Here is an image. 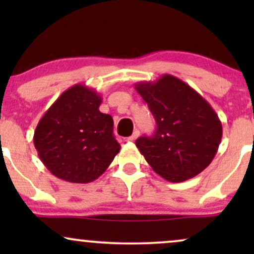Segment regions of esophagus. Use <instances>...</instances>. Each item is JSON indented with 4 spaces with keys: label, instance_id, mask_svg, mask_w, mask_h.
I'll return each mask as SVG.
<instances>
[{
    "label": "esophagus",
    "instance_id": "1",
    "mask_svg": "<svg viewBox=\"0 0 254 254\" xmlns=\"http://www.w3.org/2000/svg\"><path fill=\"white\" fill-rule=\"evenodd\" d=\"M138 136H139V131H138V130H135V131H133V132H132V135H131L130 137H127V141L133 142Z\"/></svg>",
    "mask_w": 254,
    "mask_h": 254
}]
</instances>
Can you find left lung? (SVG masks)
Segmentation results:
<instances>
[{
    "label": "left lung",
    "mask_w": 254,
    "mask_h": 254,
    "mask_svg": "<svg viewBox=\"0 0 254 254\" xmlns=\"http://www.w3.org/2000/svg\"><path fill=\"white\" fill-rule=\"evenodd\" d=\"M135 88L156 122L153 136L136 139L153 171L168 182L180 183L205 170L222 138V124L208 101L168 74L155 82L136 83Z\"/></svg>",
    "instance_id": "obj_1"
}]
</instances>
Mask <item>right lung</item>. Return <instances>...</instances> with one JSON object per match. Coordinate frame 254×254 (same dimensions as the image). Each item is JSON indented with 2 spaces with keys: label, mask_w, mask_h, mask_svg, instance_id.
Returning a JSON list of instances; mask_svg holds the SVG:
<instances>
[{
  "label": "right lung",
  "mask_w": 254,
  "mask_h": 254,
  "mask_svg": "<svg viewBox=\"0 0 254 254\" xmlns=\"http://www.w3.org/2000/svg\"><path fill=\"white\" fill-rule=\"evenodd\" d=\"M97 90L75 84L38 123L33 142L45 167L60 179L86 184L99 178L119 153L113 119L99 111Z\"/></svg>",
  "instance_id": "1"
}]
</instances>
